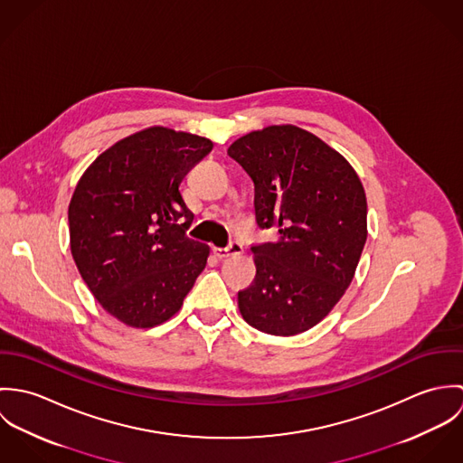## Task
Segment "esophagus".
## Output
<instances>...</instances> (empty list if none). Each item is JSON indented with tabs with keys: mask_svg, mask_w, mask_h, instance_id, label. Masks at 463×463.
I'll use <instances>...</instances> for the list:
<instances>
[{
	"mask_svg": "<svg viewBox=\"0 0 463 463\" xmlns=\"http://www.w3.org/2000/svg\"><path fill=\"white\" fill-rule=\"evenodd\" d=\"M242 251H244V248H242V244H241V242H237V241L230 242L226 248H213V255H215L217 259L235 257V255H241Z\"/></svg>",
	"mask_w": 463,
	"mask_h": 463,
	"instance_id": "obj_1",
	"label": "esophagus"
}]
</instances>
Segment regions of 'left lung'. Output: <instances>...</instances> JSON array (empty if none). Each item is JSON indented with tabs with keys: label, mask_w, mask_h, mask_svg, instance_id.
<instances>
[{
	"label": "left lung",
	"mask_w": 463,
	"mask_h": 463,
	"mask_svg": "<svg viewBox=\"0 0 463 463\" xmlns=\"http://www.w3.org/2000/svg\"><path fill=\"white\" fill-rule=\"evenodd\" d=\"M228 155L255 185L257 278L239 308L257 330L288 336L323 321L349 287L367 241L364 187L342 155L292 125L237 138Z\"/></svg>",
	"instance_id": "obj_1"
}]
</instances>
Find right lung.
Returning a JSON list of instances; mask_svg holds the SVG:
<instances>
[{
    "instance_id": "add662e5",
    "label": "right lung",
    "mask_w": 463,
    "mask_h": 463,
    "mask_svg": "<svg viewBox=\"0 0 463 463\" xmlns=\"http://www.w3.org/2000/svg\"><path fill=\"white\" fill-rule=\"evenodd\" d=\"M210 151L204 137L147 128L99 155L76 185L72 259L99 305L128 326L173 317L206 265L208 246L187 235L194 213L180 184Z\"/></svg>"
}]
</instances>
